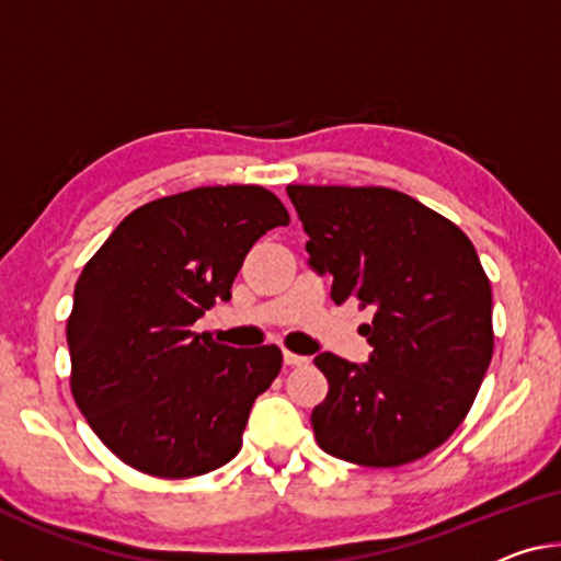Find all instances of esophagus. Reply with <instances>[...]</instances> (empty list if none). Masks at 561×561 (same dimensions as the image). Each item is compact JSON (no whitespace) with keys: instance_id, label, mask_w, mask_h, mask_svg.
<instances>
[{"instance_id":"1","label":"esophagus","mask_w":561,"mask_h":561,"mask_svg":"<svg viewBox=\"0 0 561 561\" xmlns=\"http://www.w3.org/2000/svg\"><path fill=\"white\" fill-rule=\"evenodd\" d=\"M283 360H286V366H306L308 364L306 356H298V353H290V351H283Z\"/></svg>"}]
</instances>
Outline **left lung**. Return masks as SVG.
Here are the masks:
<instances>
[{
	"label": "left lung",
	"mask_w": 561,
	"mask_h": 561,
	"mask_svg": "<svg viewBox=\"0 0 561 561\" xmlns=\"http://www.w3.org/2000/svg\"><path fill=\"white\" fill-rule=\"evenodd\" d=\"M333 304L374 308L360 325L368 364L321 353L329 396L310 413L316 442L370 469L411 463L442 446L484 381L494 329L491 286L471 240L449 218L391 187L288 185Z\"/></svg>",
	"instance_id": "left-lung-1"
}]
</instances>
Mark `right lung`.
<instances>
[{
  "instance_id": "obj_1",
  "label": "right lung",
  "mask_w": 561,
  "mask_h": 561,
  "mask_svg": "<svg viewBox=\"0 0 561 561\" xmlns=\"http://www.w3.org/2000/svg\"><path fill=\"white\" fill-rule=\"evenodd\" d=\"M288 222L261 185L195 187L133 210L82 268L67 318L70 389L127 467L191 479L240 451L283 353L222 346L193 323L230 300L255 240Z\"/></svg>"
}]
</instances>
